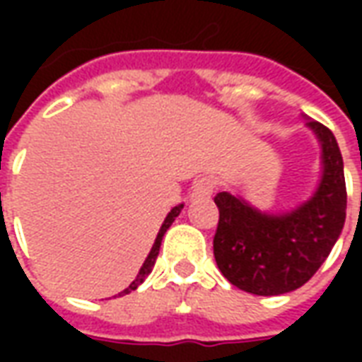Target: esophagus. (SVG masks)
Instances as JSON below:
<instances>
[{
	"label": "esophagus",
	"instance_id": "esophagus-1",
	"mask_svg": "<svg viewBox=\"0 0 362 362\" xmlns=\"http://www.w3.org/2000/svg\"><path fill=\"white\" fill-rule=\"evenodd\" d=\"M217 189V180L211 176H204L194 184L192 188V199H207L213 196V192Z\"/></svg>",
	"mask_w": 362,
	"mask_h": 362
}]
</instances>
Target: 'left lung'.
<instances>
[{
  "mask_svg": "<svg viewBox=\"0 0 362 362\" xmlns=\"http://www.w3.org/2000/svg\"><path fill=\"white\" fill-rule=\"evenodd\" d=\"M306 124L320 139L324 163L318 189L306 204L283 215H266L228 192L215 196V262L235 287L252 295L275 296L303 287L341 235L347 209L341 151L324 124Z\"/></svg>",
  "mask_w": 362,
  "mask_h": 362,
  "instance_id": "8db88e82",
  "label": "left lung"
}]
</instances>
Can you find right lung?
Listing matches in <instances>:
<instances>
[{
    "label": "right lung",
    "mask_w": 362,
    "mask_h": 362,
    "mask_svg": "<svg viewBox=\"0 0 362 362\" xmlns=\"http://www.w3.org/2000/svg\"><path fill=\"white\" fill-rule=\"evenodd\" d=\"M182 207H184V205H176L173 211L166 215L165 223H163V227H160V230H158L157 240H155V244H153V248H151L149 256H147V259H145V264H143L141 269H139V273H137V277H135V279L132 281V285H129V287H127L126 291H122L119 295H127V293H132V291H135V288L139 287L143 281H145V277H147V275H149V273L153 272V266H155V262H157V256H158V248H160V243H163V236H165V233H166V230H168V227L173 225L174 219H176V217L180 215Z\"/></svg>",
    "instance_id": "obj_1"
}]
</instances>
